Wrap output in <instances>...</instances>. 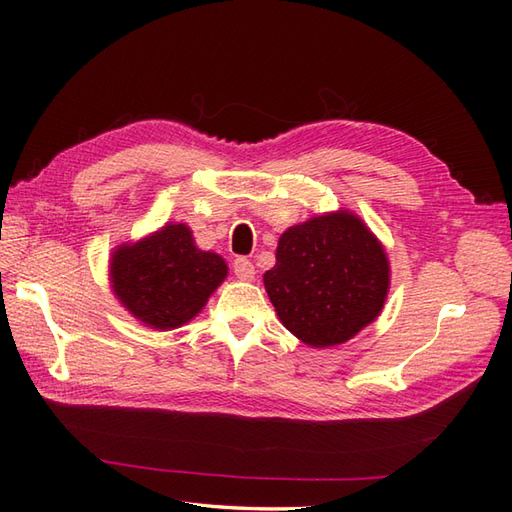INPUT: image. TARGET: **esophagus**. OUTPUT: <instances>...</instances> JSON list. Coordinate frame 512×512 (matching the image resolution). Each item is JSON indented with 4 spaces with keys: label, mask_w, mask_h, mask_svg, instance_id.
I'll return each instance as SVG.
<instances>
[{
    "label": "esophagus",
    "mask_w": 512,
    "mask_h": 512,
    "mask_svg": "<svg viewBox=\"0 0 512 512\" xmlns=\"http://www.w3.org/2000/svg\"><path fill=\"white\" fill-rule=\"evenodd\" d=\"M232 271H235L239 280H245V282L254 280V275H256L254 265L247 258H235V262H232Z\"/></svg>",
    "instance_id": "34e87169"
}]
</instances>
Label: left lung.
I'll return each instance as SVG.
<instances>
[{
  "instance_id": "obj_1",
  "label": "left lung",
  "mask_w": 512,
  "mask_h": 512,
  "mask_svg": "<svg viewBox=\"0 0 512 512\" xmlns=\"http://www.w3.org/2000/svg\"><path fill=\"white\" fill-rule=\"evenodd\" d=\"M262 280L284 327L307 346L329 348L380 316L391 262L359 215L337 209L282 232Z\"/></svg>"
}]
</instances>
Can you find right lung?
<instances>
[{
	"mask_svg": "<svg viewBox=\"0 0 512 512\" xmlns=\"http://www.w3.org/2000/svg\"><path fill=\"white\" fill-rule=\"evenodd\" d=\"M226 275V260L200 250L190 226L181 222L117 245L108 260L117 301L153 331H173L196 318Z\"/></svg>",
	"mask_w": 512,
	"mask_h": 512,
	"instance_id": "add662e5",
	"label": "right lung"
}]
</instances>
